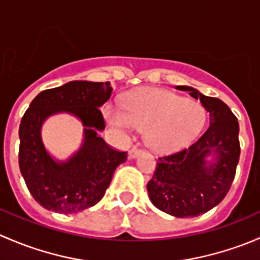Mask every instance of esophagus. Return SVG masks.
<instances>
[{
    "label": "esophagus",
    "instance_id": "obj_1",
    "mask_svg": "<svg viewBox=\"0 0 260 260\" xmlns=\"http://www.w3.org/2000/svg\"><path fill=\"white\" fill-rule=\"evenodd\" d=\"M141 152H142V151H141L140 148H136V147H135V148L131 149L129 153H128V156H129V158H136V157L140 156Z\"/></svg>",
    "mask_w": 260,
    "mask_h": 260
}]
</instances>
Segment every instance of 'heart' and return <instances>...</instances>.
<instances>
[{"instance_id": "heart-1", "label": "heart", "mask_w": 260, "mask_h": 260, "mask_svg": "<svg viewBox=\"0 0 260 260\" xmlns=\"http://www.w3.org/2000/svg\"><path fill=\"white\" fill-rule=\"evenodd\" d=\"M104 115L112 127L129 133L146 129V143L157 153H170L188 146L203 129L205 108L159 89H138L123 99V109L108 104Z\"/></svg>"}]
</instances>
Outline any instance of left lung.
Instances as JSON below:
<instances>
[{"mask_svg":"<svg viewBox=\"0 0 260 260\" xmlns=\"http://www.w3.org/2000/svg\"><path fill=\"white\" fill-rule=\"evenodd\" d=\"M175 88L201 102L210 125L188 148L158 158L147 191L161 211L191 217L211 210L226 196L239 162V123L220 99L204 95L191 86Z\"/></svg>","mask_w":260,"mask_h":260,"instance_id":"1","label":"left lung"}]
</instances>
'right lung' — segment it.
Wrapping results in <instances>:
<instances>
[{"mask_svg": "<svg viewBox=\"0 0 260 260\" xmlns=\"http://www.w3.org/2000/svg\"><path fill=\"white\" fill-rule=\"evenodd\" d=\"M112 94L109 81L74 80L39 93L21 119L18 165L32 198L48 210L74 214L102 200L127 152L111 148L98 133L106 128L101 108ZM68 113L83 124V142L65 161L46 149L41 128L49 116Z\"/></svg>", "mask_w": 260, "mask_h": 260, "instance_id": "add662e5", "label": "right lung"}]
</instances>
